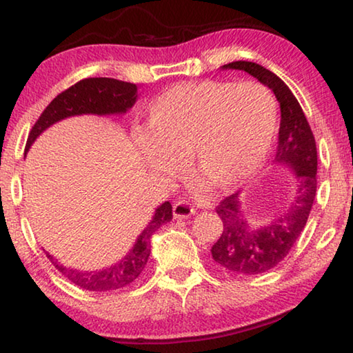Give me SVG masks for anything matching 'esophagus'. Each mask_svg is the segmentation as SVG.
Returning a JSON list of instances; mask_svg holds the SVG:
<instances>
[{
    "mask_svg": "<svg viewBox=\"0 0 353 353\" xmlns=\"http://www.w3.org/2000/svg\"><path fill=\"white\" fill-rule=\"evenodd\" d=\"M194 212H196V209H194V205L192 203H188V201H177V203L172 205V214H174V218H179V220L192 216Z\"/></svg>",
    "mask_w": 353,
    "mask_h": 353,
    "instance_id": "obj_1",
    "label": "esophagus"
}]
</instances>
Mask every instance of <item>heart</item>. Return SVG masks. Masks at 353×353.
I'll return each mask as SVG.
<instances>
[{
    "label": "heart",
    "mask_w": 353,
    "mask_h": 353,
    "mask_svg": "<svg viewBox=\"0 0 353 353\" xmlns=\"http://www.w3.org/2000/svg\"><path fill=\"white\" fill-rule=\"evenodd\" d=\"M276 121L275 97L257 83H179L150 103L138 144L157 174L176 176L183 160L193 181L228 190L264 165Z\"/></svg>",
    "instance_id": "b5f03b06"
}]
</instances>
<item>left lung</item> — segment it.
I'll list each match as a JSON object with an SVG mask.
<instances>
[{
  "instance_id": "left-lung-1",
  "label": "left lung",
  "mask_w": 353,
  "mask_h": 353,
  "mask_svg": "<svg viewBox=\"0 0 353 353\" xmlns=\"http://www.w3.org/2000/svg\"><path fill=\"white\" fill-rule=\"evenodd\" d=\"M221 69L247 72L275 94L281 108L275 161L292 166L297 176L292 205L267 226H248L240 214L239 193L229 194L216 207V214L223 221V232L210 250L212 257L223 270L251 276L272 270L284 261L303 231L316 198L317 149L299 100L281 78L250 61H236Z\"/></svg>"
}]
</instances>
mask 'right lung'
Here are the masks:
<instances>
[{
    "label": "right lung",
    "mask_w": 353,
    "mask_h": 353,
    "mask_svg": "<svg viewBox=\"0 0 353 353\" xmlns=\"http://www.w3.org/2000/svg\"><path fill=\"white\" fill-rule=\"evenodd\" d=\"M137 102V85L127 81H119L114 78H85L75 83L74 86L58 94L52 102L48 103L42 114L39 116L36 124L32 125L30 135H28L25 152L32 144V141L41 135L54 122L64 117L75 114H113L125 113ZM172 220V205L163 203L155 210L152 221L138 237L137 243L128 251V254L117 264L111 265L100 272H80L74 268H67L58 264L52 254L47 257L52 264L69 279L70 283L77 284L81 289L94 290V292H111V290H121L132 283H135L141 275L144 267L148 264L150 254V237L161 225Z\"/></svg>",
    "instance_id": "right-lung-1"
}]
</instances>
